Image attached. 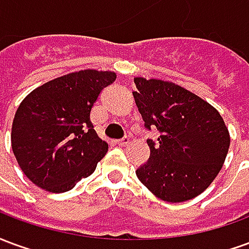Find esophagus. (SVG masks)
Returning <instances> with one entry per match:
<instances>
[{"mask_svg":"<svg viewBox=\"0 0 249 249\" xmlns=\"http://www.w3.org/2000/svg\"><path fill=\"white\" fill-rule=\"evenodd\" d=\"M129 137L128 136H125V137H123V139H120V140L116 141V144L120 146H126L128 144H129Z\"/></svg>","mask_w":249,"mask_h":249,"instance_id":"esophagus-1","label":"esophagus"}]
</instances>
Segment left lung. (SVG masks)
Returning a JSON list of instances; mask_svg holds the SVG:
<instances>
[{"label": "left lung", "mask_w": 249, "mask_h": 249, "mask_svg": "<svg viewBox=\"0 0 249 249\" xmlns=\"http://www.w3.org/2000/svg\"><path fill=\"white\" fill-rule=\"evenodd\" d=\"M136 105L144 126L160 132L148 139L149 160L136 175L156 197L183 203L211 185L224 164L230 132L216 109L173 82L136 77Z\"/></svg>", "instance_id": "left-lung-1"}]
</instances>
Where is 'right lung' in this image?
I'll return each mask as SVG.
<instances>
[{"label":"right lung","mask_w":249,"mask_h":249,"mask_svg":"<svg viewBox=\"0 0 249 249\" xmlns=\"http://www.w3.org/2000/svg\"><path fill=\"white\" fill-rule=\"evenodd\" d=\"M114 71L94 69L54 78L19 104L12 125V149L30 181L61 193L90 176L108 152L93 129L90 110Z\"/></svg>","instance_id":"obj_1"}]
</instances>
